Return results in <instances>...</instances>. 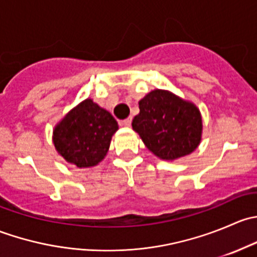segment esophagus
<instances>
[{
  "mask_svg": "<svg viewBox=\"0 0 257 257\" xmlns=\"http://www.w3.org/2000/svg\"><path fill=\"white\" fill-rule=\"evenodd\" d=\"M131 124H132V116H129V118L121 120V125H124V126H131Z\"/></svg>",
  "mask_w": 257,
  "mask_h": 257,
  "instance_id": "esophagus-1",
  "label": "esophagus"
}]
</instances>
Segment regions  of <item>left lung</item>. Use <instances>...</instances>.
Masks as SVG:
<instances>
[{
    "mask_svg": "<svg viewBox=\"0 0 257 257\" xmlns=\"http://www.w3.org/2000/svg\"><path fill=\"white\" fill-rule=\"evenodd\" d=\"M139 109L132 126L160 159H179L200 144L203 120L194 103L169 90L154 89L139 100Z\"/></svg>",
    "mask_w": 257,
    "mask_h": 257,
    "instance_id": "left-lung-1",
    "label": "left lung"
}]
</instances>
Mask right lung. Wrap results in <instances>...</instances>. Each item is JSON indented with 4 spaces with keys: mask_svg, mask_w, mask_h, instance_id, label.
Returning <instances> with one entry per match:
<instances>
[{
    "mask_svg": "<svg viewBox=\"0 0 257 257\" xmlns=\"http://www.w3.org/2000/svg\"><path fill=\"white\" fill-rule=\"evenodd\" d=\"M116 131L112 114L88 98L54 126L53 144L66 162L78 168L94 167L107 155Z\"/></svg>",
    "mask_w": 257,
    "mask_h": 257,
    "instance_id": "add662e5",
    "label": "right lung"
}]
</instances>
